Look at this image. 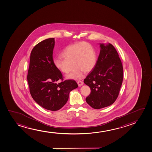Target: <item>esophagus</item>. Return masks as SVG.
Masks as SVG:
<instances>
[{
    "instance_id": "34e87169",
    "label": "esophagus",
    "mask_w": 152,
    "mask_h": 152,
    "mask_svg": "<svg viewBox=\"0 0 152 152\" xmlns=\"http://www.w3.org/2000/svg\"><path fill=\"white\" fill-rule=\"evenodd\" d=\"M77 83L78 84V86H81L83 85V81H78L77 82Z\"/></svg>"
}]
</instances>
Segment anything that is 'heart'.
<instances>
[{
    "instance_id": "1",
    "label": "heart",
    "mask_w": 152,
    "mask_h": 152,
    "mask_svg": "<svg viewBox=\"0 0 152 152\" xmlns=\"http://www.w3.org/2000/svg\"><path fill=\"white\" fill-rule=\"evenodd\" d=\"M61 55L53 60V64L58 70L64 73H69L73 70L74 65L76 69L66 77L72 79H81L83 71L88 72L94 68L97 56L94 48L88 43H82L69 45L64 48Z\"/></svg>"
}]
</instances>
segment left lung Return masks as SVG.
<instances>
[{
  "instance_id": "8db88e82",
  "label": "left lung",
  "mask_w": 152,
  "mask_h": 152,
  "mask_svg": "<svg viewBox=\"0 0 152 152\" xmlns=\"http://www.w3.org/2000/svg\"><path fill=\"white\" fill-rule=\"evenodd\" d=\"M100 44V53L94 68L84 83L91 92L86 102L94 109L109 106L115 102L123 80V66L117 51L110 43Z\"/></svg>"
}]
</instances>
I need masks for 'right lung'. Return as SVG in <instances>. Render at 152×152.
Returning <instances> with one entry per match:
<instances>
[{
  "instance_id": "1",
  "label": "right lung",
  "mask_w": 152,
  "mask_h": 152,
  "mask_svg": "<svg viewBox=\"0 0 152 152\" xmlns=\"http://www.w3.org/2000/svg\"><path fill=\"white\" fill-rule=\"evenodd\" d=\"M55 39H46L32 49L27 76L30 94L39 105L45 109L56 111L68 100L72 90L78 87L75 80L63 81L60 71L54 66L53 58ZM62 82L58 84V80Z\"/></svg>"
}]
</instances>
